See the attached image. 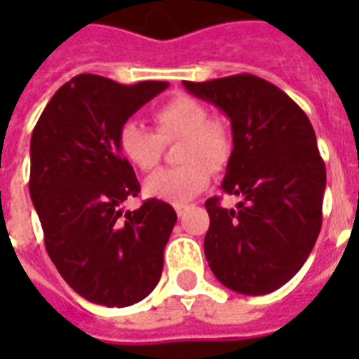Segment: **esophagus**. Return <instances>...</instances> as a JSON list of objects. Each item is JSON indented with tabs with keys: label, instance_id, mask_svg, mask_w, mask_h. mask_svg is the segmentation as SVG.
<instances>
[{
	"label": "esophagus",
	"instance_id": "34e87169",
	"mask_svg": "<svg viewBox=\"0 0 359 359\" xmlns=\"http://www.w3.org/2000/svg\"><path fill=\"white\" fill-rule=\"evenodd\" d=\"M175 211H177V215H182V213H184V211H187V205H182V203H180V205H175Z\"/></svg>",
	"mask_w": 359,
	"mask_h": 359
}]
</instances>
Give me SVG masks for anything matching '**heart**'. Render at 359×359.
Instances as JSON below:
<instances>
[{
    "label": "heart",
    "instance_id": "heart-1",
    "mask_svg": "<svg viewBox=\"0 0 359 359\" xmlns=\"http://www.w3.org/2000/svg\"><path fill=\"white\" fill-rule=\"evenodd\" d=\"M156 133L138 121H126L118 128V149L128 163L151 171L163 154V144L182 140L180 167L161 169L144 180V192L169 203H187L210 184V169H223L233 151V138L225 123L210 118L200 100L177 95L154 111Z\"/></svg>",
    "mask_w": 359,
    "mask_h": 359
}]
</instances>
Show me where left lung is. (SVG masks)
Returning a JSON list of instances; mask_svg holds the SVG:
<instances>
[{
    "instance_id": "8db88e82",
    "label": "left lung",
    "mask_w": 359,
    "mask_h": 359,
    "mask_svg": "<svg viewBox=\"0 0 359 359\" xmlns=\"http://www.w3.org/2000/svg\"><path fill=\"white\" fill-rule=\"evenodd\" d=\"M184 88L231 121L233 151L221 188L236 210L205 202V259L221 285L262 296L302 269L321 231L327 172L306 113L275 84L234 74Z\"/></svg>"
}]
</instances>
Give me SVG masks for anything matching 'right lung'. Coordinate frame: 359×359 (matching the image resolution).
<instances>
[{
	"label": "right lung",
	"instance_id": "obj_1",
	"mask_svg": "<svg viewBox=\"0 0 359 359\" xmlns=\"http://www.w3.org/2000/svg\"><path fill=\"white\" fill-rule=\"evenodd\" d=\"M167 86L79 74L53 94L32 133L28 188L46 250L67 285L100 306H133L161 278L177 213L151 198L120 219L140 184L121 156L118 128Z\"/></svg>",
	"mask_w": 359,
	"mask_h": 359
}]
</instances>
